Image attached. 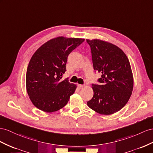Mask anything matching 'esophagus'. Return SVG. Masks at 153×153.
Instances as JSON below:
<instances>
[{
    "instance_id": "obj_1",
    "label": "esophagus",
    "mask_w": 153,
    "mask_h": 153,
    "mask_svg": "<svg viewBox=\"0 0 153 153\" xmlns=\"http://www.w3.org/2000/svg\"><path fill=\"white\" fill-rule=\"evenodd\" d=\"M78 86V88H79V89H82V88H83L84 87H85V86L84 85H77Z\"/></svg>"
}]
</instances>
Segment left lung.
I'll return each instance as SVG.
<instances>
[{"instance_id": "obj_1", "label": "left lung", "mask_w": 153, "mask_h": 153, "mask_svg": "<svg viewBox=\"0 0 153 153\" xmlns=\"http://www.w3.org/2000/svg\"><path fill=\"white\" fill-rule=\"evenodd\" d=\"M93 67L101 73L100 85L92 84L94 96L87 102L93 111L111 115L121 110L132 94L134 85L130 62L119 47L100 39H87Z\"/></svg>"}]
</instances>
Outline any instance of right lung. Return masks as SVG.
I'll return each mask as SVG.
<instances>
[{"mask_svg":"<svg viewBox=\"0 0 153 153\" xmlns=\"http://www.w3.org/2000/svg\"><path fill=\"white\" fill-rule=\"evenodd\" d=\"M85 41L58 37L36 50L29 62L26 76L27 93L35 107L46 112L59 111L67 104L76 85L62 79L68 55Z\"/></svg>","mask_w":153,"mask_h":153,"instance_id":"obj_1","label":"right lung"}]
</instances>
